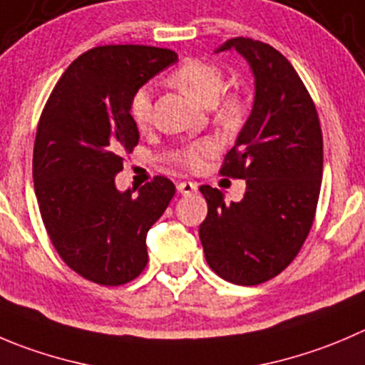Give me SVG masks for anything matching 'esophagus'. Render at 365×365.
<instances>
[{"label": "esophagus", "instance_id": "34e87169", "mask_svg": "<svg viewBox=\"0 0 365 365\" xmlns=\"http://www.w3.org/2000/svg\"><path fill=\"white\" fill-rule=\"evenodd\" d=\"M177 192L182 193V195H192V193L197 192V185L192 180H180L177 185Z\"/></svg>", "mask_w": 365, "mask_h": 365}]
</instances>
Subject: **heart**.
<instances>
[{
	"label": "heart",
	"mask_w": 365,
	"mask_h": 365,
	"mask_svg": "<svg viewBox=\"0 0 365 365\" xmlns=\"http://www.w3.org/2000/svg\"><path fill=\"white\" fill-rule=\"evenodd\" d=\"M170 82L202 106L207 107L215 103V114L227 125L240 123L247 109L242 93L229 91L222 97L220 96L225 88V76L224 71L213 62L190 58L170 75ZM133 118L140 130H147L152 125V98L148 89H140L133 98ZM215 150L217 143L213 140L193 141L175 152V161L185 168L195 170L200 168L204 161L215 154Z\"/></svg>",
	"instance_id": "b5f03b06"
}]
</instances>
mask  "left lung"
<instances>
[{
    "label": "left lung",
    "instance_id": "obj_1",
    "mask_svg": "<svg viewBox=\"0 0 365 365\" xmlns=\"http://www.w3.org/2000/svg\"><path fill=\"white\" fill-rule=\"evenodd\" d=\"M256 78L252 113L225 154L220 173L245 179L240 202L200 186L207 217L200 224L207 265L235 284H259L283 272L307 240L322 180V130L315 103L294 66L270 44L232 37Z\"/></svg>",
    "mask_w": 365,
    "mask_h": 365
}]
</instances>
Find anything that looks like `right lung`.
Wrapping results in <instances>:
<instances>
[{"mask_svg": "<svg viewBox=\"0 0 365 365\" xmlns=\"http://www.w3.org/2000/svg\"><path fill=\"white\" fill-rule=\"evenodd\" d=\"M177 53L143 44L88 50L58 78L34 143V188L48 237L84 279L118 287L147 267V232L175 195L168 177L118 192L114 177L140 141L130 114L143 84Z\"/></svg>", "mask_w": 365, "mask_h": 365, "instance_id": "add662e5", "label": "right lung"}]
</instances>
